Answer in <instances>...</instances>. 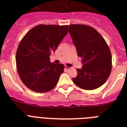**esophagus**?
Returning <instances> with one entry per match:
<instances>
[{
  "mask_svg": "<svg viewBox=\"0 0 127 127\" xmlns=\"http://www.w3.org/2000/svg\"><path fill=\"white\" fill-rule=\"evenodd\" d=\"M70 69V68L68 66H66L65 67H64V70H65L66 71H67V70H69Z\"/></svg>",
  "mask_w": 127,
  "mask_h": 127,
  "instance_id": "obj_1",
  "label": "esophagus"
}]
</instances>
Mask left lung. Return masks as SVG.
Segmentation results:
<instances>
[{"label": "left lung", "mask_w": 127, "mask_h": 127, "mask_svg": "<svg viewBox=\"0 0 127 127\" xmlns=\"http://www.w3.org/2000/svg\"><path fill=\"white\" fill-rule=\"evenodd\" d=\"M69 33L81 57L82 68H77V76L72 81L84 90L97 88L107 81L112 68V57L106 41L92 27L72 24Z\"/></svg>", "instance_id": "8db88e82"}]
</instances>
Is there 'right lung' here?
<instances>
[{"mask_svg": "<svg viewBox=\"0 0 127 127\" xmlns=\"http://www.w3.org/2000/svg\"><path fill=\"white\" fill-rule=\"evenodd\" d=\"M68 26L38 25L20 41L16 55V68L21 80L31 90L45 93L56 86L64 66L51 63L49 57L66 35Z\"/></svg>", "mask_w": 127, "mask_h": 127, "instance_id": "1", "label": "right lung"}]
</instances>
